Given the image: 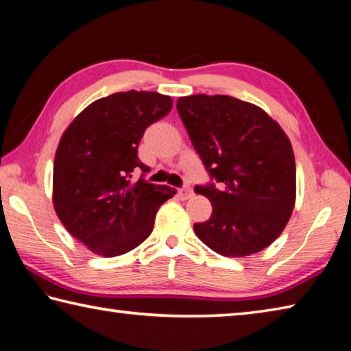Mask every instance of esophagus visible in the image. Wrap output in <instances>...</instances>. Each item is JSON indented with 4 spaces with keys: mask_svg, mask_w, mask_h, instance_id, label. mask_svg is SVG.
I'll list each match as a JSON object with an SVG mask.
<instances>
[{
    "mask_svg": "<svg viewBox=\"0 0 351 351\" xmlns=\"http://www.w3.org/2000/svg\"><path fill=\"white\" fill-rule=\"evenodd\" d=\"M177 194H179V197H180L182 200H186V199H189V197H191V195H193V189H191V186L185 185V186L179 188V191H177Z\"/></svg>",
    "mask_w": 351,
    "mask_h": 351,
    "instance_id": "obj_1",
    "label": "esophagus"
}]
</instances>
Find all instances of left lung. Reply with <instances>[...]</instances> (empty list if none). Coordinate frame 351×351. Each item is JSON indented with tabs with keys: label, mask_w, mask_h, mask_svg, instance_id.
Segmentation results:
<instances>
[{
	"label": "left lung",
	"mask_w": 351,
	"mask_h": 351,
	"mask_svg": "<svg viewBox=\"0 0 351 351\" xmlns=\"http://www.w3.org/2000/svg\"><path fill=\"white\" fill-rule=\"evenodd\" d=\"M177 112L210 176L195 193L213 214L194 223L206 247L226 257L259 253L290 220L296 163L290 140L265 110L230 95H189Z\"/></svg>",
	"instance_id": "1"
}]
</instances>
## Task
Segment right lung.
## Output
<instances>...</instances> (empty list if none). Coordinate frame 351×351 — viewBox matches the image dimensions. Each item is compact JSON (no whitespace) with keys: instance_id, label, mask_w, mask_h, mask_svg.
Returning <instances> with one entry per match:
<instances>
[{"instance_id":"1","label":"right lung","mask_w":351,"mask_h":351,"mask_svg":"<svg viewBox=\"0 0 351 351\" xmlns=\"http://www.w3.org/2000/svg\"><path fill=\"white\" fill-rule=\"evenodd\" d=\"M171 108V97L158 92H117L89 104L61 137L53 162L55 211L95 254L112 257L138 247L152 232L160 205L177 193L145 179L149 166L137 151L146 128Z\"/></svg>"}]
</instances>
